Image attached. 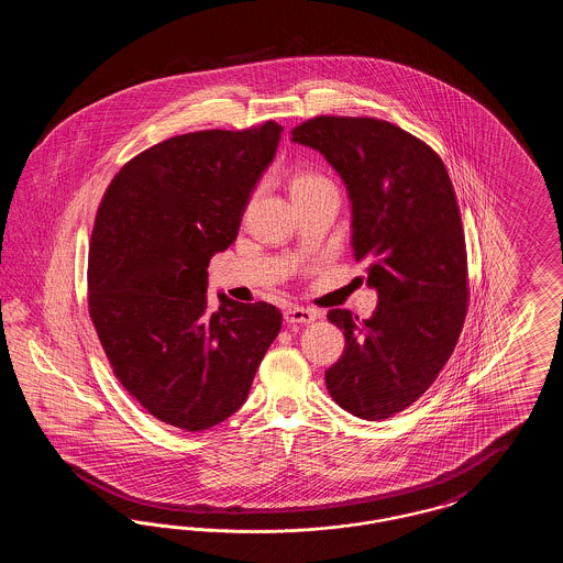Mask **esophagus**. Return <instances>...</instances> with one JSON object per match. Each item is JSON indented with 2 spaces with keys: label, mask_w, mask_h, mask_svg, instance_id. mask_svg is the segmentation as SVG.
<instances>
[{
  "label": "esophagus",
  "mask_w": 563,
  "mask_h": 563,
  "mask_svg": "<svg viewBox=\"0 0 563 563\" xmlns=\"http://www.w3.org/2000/svg\"><path fill=\"white\" fill-rule=\"evenodd\" d=\"M317 319V312L314 310H308V308H301V306H291L285 310V321L289 324H306V322H312Z\"/></svg>",
  "instance_id": "obj_1"
}]
</instances>
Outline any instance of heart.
Listing matches in <instances>:
<instances>
[{"label":"heart","mask_w":563,"mask_h":563,"mask_svg":"<svg viewBox=\"0 0 563 563\" xmlns=\"http://www.w3.org/2000/svg\"><path fill=\"white\" fill-rule=\"evenodd\" d=\"M322 184H329V181L319 173H314V170H297L294 179H291V194L317 188V186H322Z\"/></svg>","instance_id":"heart-1"}]
</instances>
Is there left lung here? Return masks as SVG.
Instances as JSON below:
<instances>
[{"label": "left lung", "instance_id": "left-lung-1", "mask_svg": "<svg viewBox=\"0 0 563 563\" xmlns=\"http://www.w3.org/2000/svg\"><path fill=\"white\" fill-rule=\"evenodd\" d=\"M291 136L342 175L354 260L379 299L365 321L329 310L346 346L324 372L327 390L352 416L386 420L429 390L464 327L471 289L454 186L430 145L386 120L317 115Z\"/></svg>", "mask_w": 563, "mask_h": 563}]
</instances>
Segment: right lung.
<instances>
[{
    "instance_id": "1",
    "label": "right lung",
    "mask_w": 563,
    "mask_h": 563,
    "mask_svg": "<svg viewBox=\"0 0 563 563\" xmlns=\"http://www.w3.org/2000/svg\"><path fill=\"white\" fill-rule=\"evenodd\" d=\"M283 126L196 131L147 147L111 179L88 249V314L109 367L150 416L205 430L241 407L283 317L221 295L207 268L242 211Z\"/></svg>"
}]
</instances>
